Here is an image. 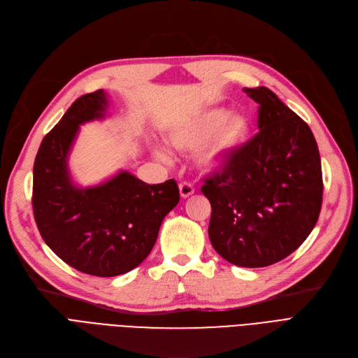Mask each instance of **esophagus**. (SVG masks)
Returning <instances> with one entry per match:
<instances>
[{"mask_svg": "<svg viewBox=\"0 0 358 358\" xmlns=\"http://www.w3.org/2000/svg\"><path fill=\"white\" fill-rule=\"evenodd\" d=\"M194 193V187L193 185L190 184V182H181L180 184V196L182 197V199H187V197H190L192 194Z\"/></svg>", "mask_w": 358, "mask_h": 358, "instance_id": "34e87169", "label": "esophagus"}]
</instances>
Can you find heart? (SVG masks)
I'll list each match as a JSON object with an SVG mask.
<instances>
[{
  "instance_id": "b5f03b06",
  "label": "heart",
  "mask_w": 358,
  "mask_h": 358,
  "mask_svg": "<svg viewBox=\"0 0 358 358\" xmlns=\"http://www.w3.org/2000/svg\"><path fill=\"white\" fill-rule=\"evenodd\" d=\"M250 134V121L240 113H231L222 106L205 108L184 118L166 131V142L178 150H197L196 162L206 173L224 169L234 159ZM158 157L164 152L157 149Z\"/></svg>"
}]
</instances>
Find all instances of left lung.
Wrapping results in <instances>:
<instances>
[{
  "label": "left lung",
  "mask_w": 358,
  "mask_h": 358,
  "mask_svg": "<svg viewBox=\"0 0 358 358\" xmlns=\"http://www.w3.org/2000/svg\"><path fill=\"white\" fill-rule=\"evenodd\" d=\"M259 103V133L201 185L212 206L209 238L227 262L263 268L285 259L315 228L323 181L316 138L265 86L243 89Z\"/></svg>",
  "instance_id": "left-lung-1"
}]
</instances>
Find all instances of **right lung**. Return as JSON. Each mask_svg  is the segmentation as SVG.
I'll return each mask as SVG.
<instances>
[{
  "mask_svg": "<svg viewBox=\"0 0 358 358\" xmlns=\"http://www.w3.org/2000/svg\"><path fill=\"white\" fill-rule=\"evenodd\" d=\"M101 89L76 99L43 137L34 165L32 206L43 241L71 268L93 276L127 273L148 257L180 192L176 180L146 184L127 171L80 189L69 153L82 124L105 117Z\"/></svg>",
  "mask_w": 358,
  "mask_h": 358,
  "instance_id": "right-lung-1",
  "label": "right lung"
}]
</instances>
